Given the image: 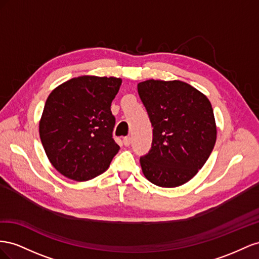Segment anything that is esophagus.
<instances>
[{
    "mask_svg": "<svg viewBox=\"0 0 259 259\" xmlns=\"http://www.w3.org/2000/svg\"><path fill=\"white\" fill-rule=\"evenodd\" d=\"M130 142H131V139H130V137H125V138H123V140H122V143H123V145H124V146H129V145H130Z\"/></svg>",
    "mask_w": 259,
    "mask_h": 259,
    "instance_id": "34e87169",
    "label": "esophagus"
}]
</instances>
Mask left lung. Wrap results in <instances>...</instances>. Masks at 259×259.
Listing matches in <instances>:
<instances>
[{"label":"left lung","mask_w":259,"mask_h":259,"mask_svg":"<svg viewBox=\"0 0 259 259\" xmlns=\"http://www.w3.org/2000/svg\"><path fill=\"white\" fill-rule=\"evenodd\" d=\"M138 93L153 127L150 152L140 158L145 178L176 188L198 172L215 146L217 128L209 100L180 80L150 79Z\"/></svg>","instance_id":"8db88e82"}]
</instances>
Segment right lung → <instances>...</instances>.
Returning a JSON list of instances; mask_svg holds the SVG:
<instances>
[{"instance_id": "1", "label": "right lung", "mask_w": 259, "mask_h": 259, "mask_svg": "<svg viewBox=\"0 0 259 259\" xmlns=\"http://www.w3.org/2000/svg\"><path fill=\"white\" fill-rule=\"evenodd\" d=\"M121 82L115 77L80 76L49 95L39 122L40 139L51 164L66 178H95L119 151L113 139L110 104Z\"/></svg>"}]
</instances>
